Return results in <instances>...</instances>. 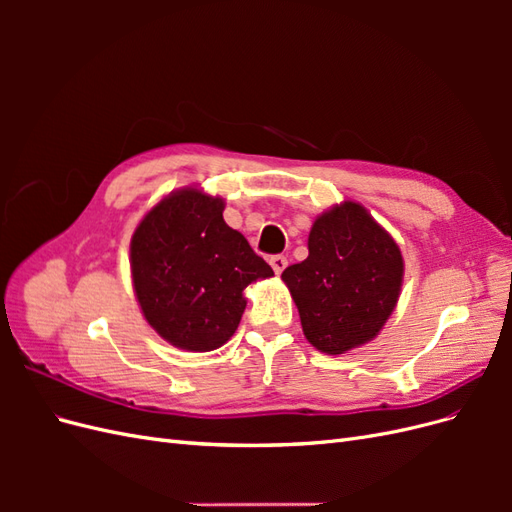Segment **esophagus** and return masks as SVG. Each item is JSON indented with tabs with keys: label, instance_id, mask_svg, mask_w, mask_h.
Masks as SVG:
<instances>
[{
	"label": "esophagus",
	"instance_id": "esophagus-1",
	"mask_svg": "<svg viewBox=\"0 0 512 512\" xmlns=\"http://www.w3.org/2000/svg\"><path fill=\"white\" fill-rule=\"evenodd\" d=\"M271 267H273V271L280 275L284 269H286V265H288V260H286V256H282V254H275V256H271Z\"/></svg>",
	"mask_w": 512,
	"mask_h": 512
}]
</instances>
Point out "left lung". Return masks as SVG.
I'll list each match as a JSON object with an SVG mask.
<instances>
[{"mask_svg":"<svg viewBox=\"0 0 512 512\" xmlns=\"http://www.w3.org/2000/svg\"><path fill=\"white\" fill-rule=\"evenodd\" d=\"M309 256L284 269L307 342L344 354L374 339L399 299L404 258L393 237L356 203L322 213Z\"/></svg>","mask_w":512,"mask_h":512,"instance_id":"obj_1","label":"left lung"}]
</instances>
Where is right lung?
<instances>
[{
	"label": "right lung",
	"mask_w": 512,
	"mask_h": 512,
	"mask_svg": "<svg viewBox=\"0 0 512 512\" xmlns=\"http://www.w3.org/2000/svg\"><path fill=\"white\" fill-rule=\"evenodd\" d=\"M222 211V198L188 188L160 200L132 235L136 299L151 327L183 350L226 344L243 316V290L273 275Z\"/></svg>",
	"instance_id": "1"
}]
</instances>
